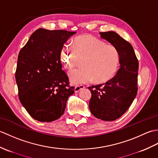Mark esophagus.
Wrapping results in <instances>:
<instances>
[{
    "mask_svg": "<svg viewBox=\"0 0 158 158\" xmlns=\"http://www.w3.org/2000/svg\"><path fill=\"white\" fill-rule=\"evenodd\" d=\"M83 88H85V86L83 85H76V86L75 87V92H78L80 91V90L83 89Z\"/></svg>",
    "mask_w": 158,
    "mask_h": 158,
    "instance_id": "1",
    "label": "esophagus"
}]
</instances>
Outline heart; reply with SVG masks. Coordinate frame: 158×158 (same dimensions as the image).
Instances as JSON below:
<instances>
[{"mask_svg":"<svg viewBox=\"0 0 158 158\" xmlns=\"http://www.w3.org/2000/svg\"><path fill=\"white\" fill-rule=\"evenodd\" d=\"M60 59L68 70L83 60L82 68L70 70L68 74L73 84L93 80L96 83L108 82L115 76L120 64V54L115 47L106 45L102 40L90 35L77 36L72 42V47L63 45Z\"/></svg>","mask_w":158,"mask_h":158,"instance_id":"obj_1","label":"heart"}]
</instances>
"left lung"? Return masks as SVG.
<instances>
[{"mask_svg": "<svg viewBox=\"0 0 158 158\" xmlns=\"http://www.w3.org/2000/svg\"><path fill=\"white\" fill-rule=\"evenodd\" d=\"M100 35L119 51L120 68L110 81L89 87L92 93L89 107L96 118L110 122L123 115L136 98L139 61L132 46L117 33L109 31Z\"/></svg>", "mask_w": 158, "mask_h": 158, "instance_id": "left-lung-1", "label": "left lung"}]
</instances>
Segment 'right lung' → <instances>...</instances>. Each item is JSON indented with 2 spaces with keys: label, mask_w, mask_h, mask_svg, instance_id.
Here are the masks:
<instances>
[{
  "label": "right lung",
  "mask_w": 158,
  "mask_h": 158,
  "mask_svg": "<svg viewBox=\"0 0 158 158\" xmlns=\"http://www.w3.org/2000/svg\"><path fill=\"white\" fill-rule=\"evenodd\" d=\"M75 33L39 28L19 53L15 80L19 101L39 122L59 119L64 113L69 97L75 92L62 70L60 52Z\"/></svg>",
  "instance_id": "obj_1"
}]
</instances>
